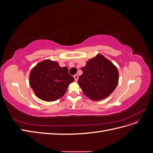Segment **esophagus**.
<instances>
[{"instance_id": "1", "label": "esophagus", "mask_w": 153, "mask_h": 153, "mask_svg": "<svg viewBox=\"0 0 153 153\" xmlns=\"http://www.w3.org/2000/svg\"><path fill=\"white\" fill-rule=\"evenodd\" d=\"M73 77H74V78H75V80L76 82H77V80H78V75H77V74H76V75H74Z\"/></svg>"}]
</instances>
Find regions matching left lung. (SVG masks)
Here are the masks:
<instances>
[{"mask_svg":"<svg viewBox=\"0 0 153 153\" xmlns=\"http://www.w3.org/2000/svg\"><path fill=\"white\" fill-rule=\"evenodd\" d=\"M81 69L83 74L78 84L84 94L92 101L106 98L118 84L117 67L100 53L89 59Z\"/></svg>","mask_w":153,"mask_h":153,"instance_id":"8db88e82","label":"left lung"}]
</instances>
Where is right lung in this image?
<instances>
[{"label":"right lung","mask_w":153,"mask_h":153,"mask_svg":"<svg viewBox=\"0 0 153 153\" xmlns=\"http://www.w3.org/2000/svg\"><path fill=\"white\" fill-rule=\"evenodd\" d=\"M74 80L67 67L62 68L50 59L37 64L29 74V84L36 96L48 102L62 97Z\"/></svg>","instance_id":"1"}]
</instances>
